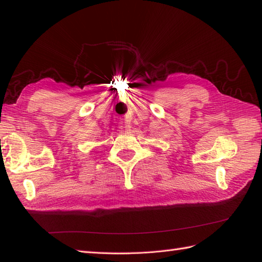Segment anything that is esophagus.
Segmentation results:
<instances>
[{
    "label": "esophagus",
    "mask_w": 262,
    "mask_h": 262,
    "mask_svg": "<svg viewBox=\"0 0 262 262\" xmlns=\"http://www.w3.org/2000/svg\"><path fill=\"white\" fill-rule=\"evenodd\" d=\"M124 128H125V129H128V128H129V126H127V125H126Z\"/></svg>",
    "instance_id": "obj_1"
}]
</instances>
